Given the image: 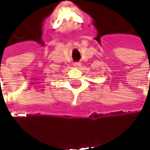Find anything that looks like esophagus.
<instances>
[{"instance_id": "obj_1", "label": "esophagus", "mask_w": 150, "mask_h": 150, "mask_svg": "<svg viewBox=\"0 0 150 150\" xmlns=\"http://www.w3.org/2000/svg\"><path fill=\"white\" fill-rule=\"evenodd\" d=\"M80 64H81L80 62H74V64H73V65H74L75 67H79L80 66Z\"/></svg>"}]
</instances>
